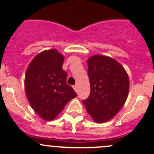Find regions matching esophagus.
Listing matches in <instances>:
<instances>
[{
    "label": "esophagus",
    "instance_id": "34e87169",
    "mask_svg": "<svg viewBox=\"0 0 154 154\" xmlns=\"http://www.w3.org/2000/svg\"><path fill=\"white\" fill-rule=\"evenodd\" d=\"M73 88H74V91H75L76 92H77V85H74V86H73Z\"/></svg>",
    "mask_w": 154,
    "mask_h": 154
}]
</instances>
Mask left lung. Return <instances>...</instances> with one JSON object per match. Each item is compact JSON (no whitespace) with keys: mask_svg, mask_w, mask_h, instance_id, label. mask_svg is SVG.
Instances as JSON below:
<instances>
[{"mask_svg":"<svg viewBox=\"0 0 154 154\" xmlns=\"http://www.w3.org/2000/svg\"><path fill=\"white\" fill-rule=\"evenodd\" d=\"M87 63L91 92L82 103L93 120L103 123L124 106L129 91L128 76L121 64L110 57L94 55Z\"/></svg>","mask_w":154,"mask_h":154,"instance_id":"left-lung-1","label":"left lung"}]
</instances>
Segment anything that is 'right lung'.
<instances>
[{"label": "right lung", "instance_id": "1", "mask_svg": "<svg viewBox=\"0 0 154 154\" xmlns=\"http://www.w3.org/2000/svg\"><path fill=\"white\" fill-rule=\"evenodd\" d=\"M63 61L64 56L57 49L46 50L34 57L26 72L24 84L28 101L45 120L55 119L68 102L77 96L66 82Z\"/></svg>", "mask_w": 154, "mask_h": 154}]
</instances>
